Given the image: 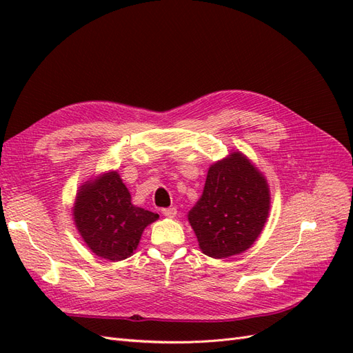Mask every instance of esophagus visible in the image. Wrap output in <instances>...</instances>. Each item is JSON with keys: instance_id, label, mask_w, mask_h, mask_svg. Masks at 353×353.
<instances>
[{"instance_id": "obj_1", "label": "esophagus", "mask_w": 353, "mask_h": 353, "mask_svg": "<svg viewBox=\"0 0 353 353\" xmlns=\"http://www.w3.org/2000/svg\"><path fill=\"white\" fill-rule=\"evenodd\" d=\"M162 215L163 216H166V218H175V215H176V208H165V209H162Z\"/></svg>"}]
</instances>
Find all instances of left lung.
Returning <instances> with one entry per match:
<instances>
[{
    "instance_id": "8db88e82",
    "label": "left lung",
    "mask_w": 353,
    "mask_h": 353,
    "mask_svg": "<svg viewBox=\"0 0 353 353\" xmlns=\"http://www.w3.org/2000/svg\"><path fill=\"white\" fill-rule=\"evenodd\" d=\"M270 203L268 183L243 153L213 163L201 197L188 212L201 252L222 259L248 250L262 232Z\"/></svg>"
}]
</instances>
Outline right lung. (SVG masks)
Wrapping results in <instances>:
<instances>
[{"instance_id":"add662e5","label":"right lung","mask_w":353,"mask_h":353,"mask_svg":"<svg viewBox=\"0 0 353 353\" xmlns=\"http://www.w3.org/2000/svg\"><path fill=\"white\" fill-rule=\"evenodd\" d=\"M157 213L137 208L116 170L103 174L79 187L73 219L82 240L92 253L112 262L126 259L140 243Z\"/></svg>"}]
</instances>
